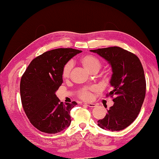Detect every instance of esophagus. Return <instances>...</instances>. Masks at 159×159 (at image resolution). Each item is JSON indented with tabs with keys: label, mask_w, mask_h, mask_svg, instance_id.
Here are the masks:
<instances>
[{
	"label": "esophagus",
	"mask_w": 159,
	"mask_h": 159,
	"mask_svg": "<svg viewBox=\"0 0 159 159\" xmlns=\"http://www.w3.org/2000/svg\"><path fill=\"white\" fill-rule=\"evenodd\" d=\"M84 104L85 105H87V106H88L89 107H91V108L95 107V104H94L93 103H85Z\"/></svg>",
	"instance_id": "34e87169"
}]
</instances>
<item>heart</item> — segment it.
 I'll use <instances>...</instances> for the list:
<instances>
[{"label": "heart", "instance_id": "b5f03b06", "mask_svg": "<svg viewBox=\"0 0 159 159\" xmlns=\"http://www.w3.org/2000/svg\"><path fill=\"white\" fill-rule=\"evenodd\" d=\"M81 64L89 72H91L94 70H99L102 68V61L98 59L97 57L93 55L88 54L81 57L80 59ZM73 67V63L71 61H69L63 66L61 70V77L62 78L66 80L68 79ZM97 91V88L95 86L92 87H85L80 89L78 91V95L79 98L84 100H89L92 98V93Z\"/></svg>", "mask_w": 159, "mask_h": 159}]
</instances>
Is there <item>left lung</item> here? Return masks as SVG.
<instances>
[{"label":"left lung","instance_id":"left-lung-1","mask_svg":"<svg viewBox=\"0 0 159 159\" xmlns=\"http://www.w3.org/2000/svg\"><path fill=\"white\" fill-rule=\"evenodd\" d=\"M111 65L110 96L114 104L98 125L111 131H121L131 125L140 112L146 93V80L141 62L133 53L118 46L90 50Z\"/></svg>","mask_w":159,"mask_h":159}]
</instances>
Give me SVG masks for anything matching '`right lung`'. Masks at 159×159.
Here are the masks:
<instances>
[{"mask_svg":"<svg viewBox=\"0 0 159 159\" xmlns=\"http://www.w3.org/2000/svg\"><path fill=\"white\" fill-rule=\"evenodd\" d=\"M80 52L72 48L46 52L30 62L22 76L20 91L24 111L32 125L43 133L54 134L70 126V111L78 103L64 104L56 91L63 82V66Z\"/></svg>","mask_w":159,"mask_h":159,"instance_id":"obj_1","label":"right lung"}]
</instances>
